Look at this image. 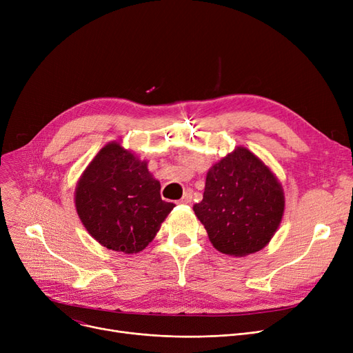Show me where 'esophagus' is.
I'll return each instance as SVG.
<instances>
[{
	"label": "esophagus",
	"mask_w": 353,
	"mask_h": 353,
	"mask_svg": "<svg viewBox=\"0 0 353 353\" xmlns=\"http://www.w3.org/2000/svg\"><path fill=\"white\" fill-rule=\"evenodd\" d=\"M192 197H193V192L192 190H186L183 193V197L179 200V203H181V205H188V203L192 201Z\"/></svg>",
	"instance_id": "1"
}]
</instances>
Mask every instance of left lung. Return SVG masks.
<instances>
[{"label":"left lung","instance_id":"obj_1","mask_svg":"<svg viewBox=\"0 0 353 353\" xmlns=\"http://www.w3.org/2000/svg\"><path fill=\"white\" fill-rule=\"evenodd\" d=\"M193 210L219 252L242 257L270 242L282 221L285 194L269 167L237 147L210 167Z\"/></svg>","mask_w":353,"mask_h":353}]
</instances>
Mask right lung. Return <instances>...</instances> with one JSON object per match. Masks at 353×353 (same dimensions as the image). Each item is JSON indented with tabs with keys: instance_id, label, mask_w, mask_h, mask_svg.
I'll list each match as a JSON object with an SVG mask.
<instances>
[{
	"instance_id": "add662e5",
	"label": "right lung",
	"mask_w": 353,
	"mask_h": 353,
	"mask_svg": "<svg viewBox=\"0 0 353 353\" xmlns=\"http://www.w3.org/2000/svg\"><path fill=\"white\" fill-rule=\"evenodd\" d=\"M76 209L87 232L114 252L139 253L157 234L174 205L160 197V181L120 143L105 144L76 188Z\"/></svg>"
}]
</instances>
